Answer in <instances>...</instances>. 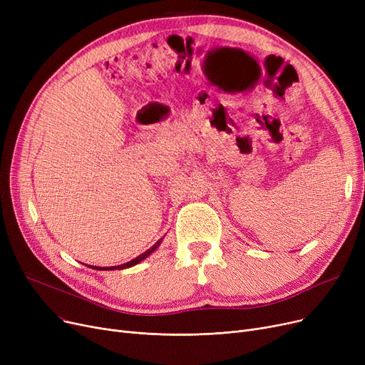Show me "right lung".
<instances>
[{
    "mask_svg": "<svg viewBox=\"0 0 365 365\" xmlns=\"http://www.w3.org/2000/svg\"><path fill=\"white\" fill-rule=\"evenodd\" d=\"M161 242H163V238L161 240H158L155 244H153L149 250H146L145 253H142L140 256H138V257H134L133 260H130V262H127V263H124V264H120V266H105V267H99V266H88V267H91V269H98V271H113V269H127V267H131V266H134V264H138V263H140L142 260H145L148 256H150L153 252L157 250V248L161 245Z\"/></svg>",
    "mask_w": 365,
    "mask_h": 365,
    "instance_id": "obj_1",
    "label": "right lung"
}]
</instances>
